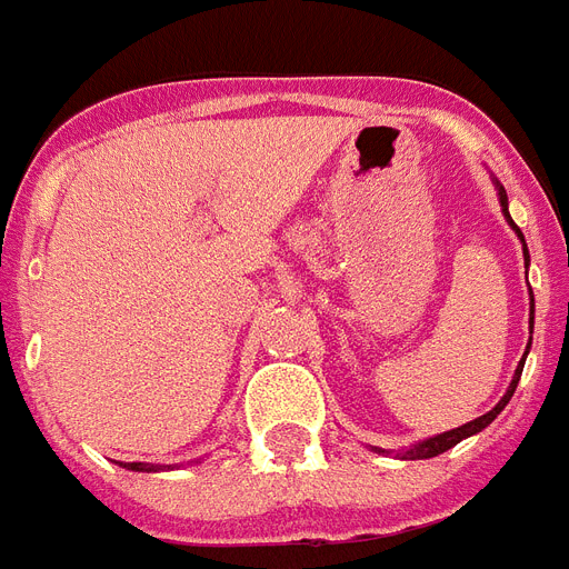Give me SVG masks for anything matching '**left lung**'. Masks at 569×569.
Instances as JSON below:
<instances>
[{"label": "left lung", "mask_w": 569, "mask_h": 569, "mask_svg": "<svg viewBox=\"0 0 569 569\" xmlns=\"http://www.w3.org/2000/svg\"><path fill=\"white\" fill-rule=\"evenodd\" d=\"M497 190H499V206H502V213H506L508 226H511V229L517 231V238L522 240V231L517 229L515 220H511V213H508V193H506V188L499 184V181H497ZM522 258H526V267H529V249H526V240H522ZM531 306H535V302H531ZM531 313H535V308H531ZM526 356H529V349H526ZM526 356H522V361L517 363L515 379H511V385H508L506 397L499 399L497 406L490 408L488 413H481V417L465 422V426H458V429L443 431V435H435V438H426V440H420V443H413V447H408V449H399V456L406 458V461H422V458H435V456H440V452H447V449L456 447V443H461L465 438H470V435H476V431H481L485 426H490V422L497 420V413L508 406V399L515 397L517 381H520V376H522V363H526Z\"/></svg>", "instance_id": "obj_1"}]
</instances>
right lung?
<instances>
[{
  "mask_svg": "<svg viewBox=\"0 0 569 569\" xmlns=\"http://www.w3.org/2000/svg\"><path fill=\"white\" fill-rule=\"evenodd\" d=\"M126 470H134V472H156L161 470V465H140V461H131V465H122ZM170 470V467H167Z\"/></svg>",
  "mask_w": 569,
  "mask_h": 569,
  "instance_id": "1",
  "label": "right lung"
}]
</instances>
